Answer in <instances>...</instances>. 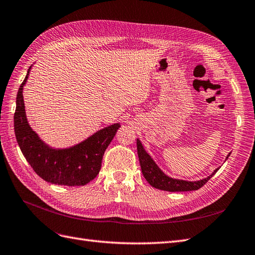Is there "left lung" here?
<instances>
[{
    "label": "left lung",
    "instance_id": "8db88e82",
    "mask_svg": "<svg viewBox=\"0 0 255 255\" xmlns=\"http://www.w3.org/2000/svg\"><path fill=\"white\" fill-rule=\"evenodd\" d=\"M136 148H137V156H139L141 170L143 173V176L148 181V184L156 189L164 191H171V192H177V191H192L198 190L201 187L204 186L207 181L213 177L215 172L212 175L207 178L201 179L198 181H187V180H179V179H173L169 176H166L163 172L160 170L157 164L154 162V160L150 158V156L144 150L140 140H136ZM230 154L228 155V157ZM227 157V159H228Z\"/></svg>",
    "mask_w": 255,
    "mask_h": 255
}]
</instances>
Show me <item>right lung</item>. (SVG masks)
I'll return each mask as SVG.
<instances>
[{"instance_id": "add662e5", "label": "right lung", "mask_w": 255, "mask_h": 255, "mask_svg": "<svg viewBox=\"0 0 255 255\" xmlns=\"http://www.w3.org/2000/svg\"><path fill=\"white\" fill-rule=\"evenodd\" d=\"M30 69L31 67L19 87L13 115L14 133L20 149L35 173L43 180L55 185L84 186L98 175L105 151L121 125L114 124L101 129L74 147H48L26 121L22 91Z\"/></svg>"}]
</instances>
